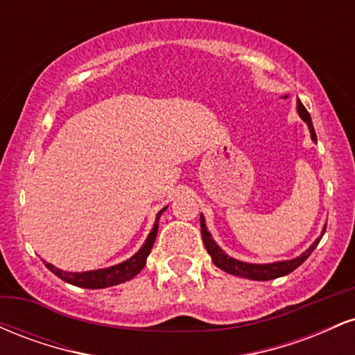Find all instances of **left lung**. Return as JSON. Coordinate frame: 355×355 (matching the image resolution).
Listing matches in <instances>:
<instances>
[{"label":"left lung","mask_w":355,"mask_h":355,"mask_svg":"<svg viewBox=\"0 0 355 355\" xmlns=\"http://www.w3.org/2000/svg\"><path fill=\"white\" fill-rule=\"evenodd\" d=\"M297 112H299L300 118H302L305 123H307L312 140L317 141V135H315V130H313L311 115H309V112L305 110L304 105L300 103V100L297 101ZM200 227H202V240H203V243H205L207 252H209L211 257V262H214L218 268H222L223 272H227V274L243 277V279H250V280H272V279H277V277H284V275L291 274V272H294L295 268L300 266V263H304L305 260L309 259V255L312 254L313 248L319 245L322 235H324V232H325V227H324L320 237L317 239L315 242H313L302 255L295 257V259L282 260V262H274V263H248V262H242V260L232 259V257L227 255L225 252H223L222 248L215 243V240L211 239L210 232L207 230L205 218H203V215H200Z\"/></svg>","instance_id":"left-lung-1"}]
</instances>
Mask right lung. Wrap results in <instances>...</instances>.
Listing matches in <instances>:
<instances>
[{
    "instance_id": "obj_1",
    "label": "right lung",
    "mask_w": 355,
    "mask_h": 355,
    "mask_svg": "<svg viewBox=\"0 0 355 355\" xmlns=\"http://www.w3.org/2000/svg\"><path fill=\"white\" fill-rule=\"evenodd\" d=\"M165 210H166V207L157 214V220H155L153 229L148 234V237H146L145 243L141 245L140 250H138L133 257H130L128 260H125V262L118 263V266H113L108 268H98V270H88V272L61 270V268L51 266V263H46L43 260L44 266H46L48 270H51L56 277H60L61 280H64V282H68L71 285H76V287L105 288V287H112V285L123 284V282H126V280L133 279L137 274H140L141 268L145 267L146 257H148L150 252H152L153 242H155V239H157L158 220H160L162 214H164Z\"/></svg>"
}]
</instances>
